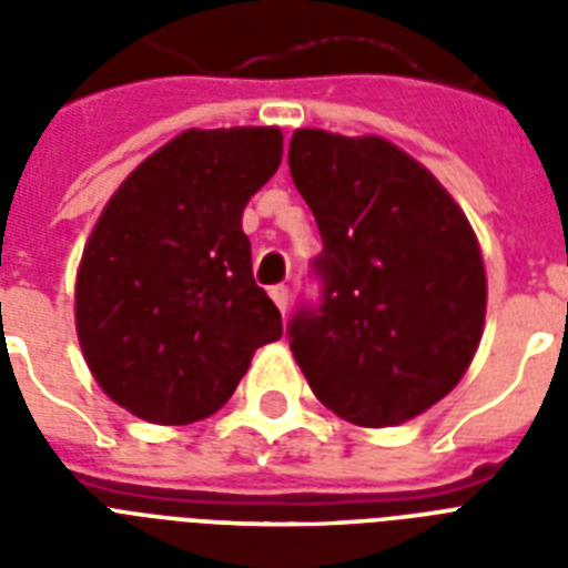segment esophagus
<instances>
[{"instance_id":"esophagus-1","label":"esophagus","mask_w":568,"mask_h":568,"mask_svg":"<svg viewBox=\"0 0 568 568\" xmlns=\"http://www.w3.org/2000/svg\"><path fill=\"white\" fill-rule=\"evenodd\" d=\"M271 301H274L276 310L285 315V310H288V288H285V285H274V288H271Z\"/></svg>"}]
</instances>
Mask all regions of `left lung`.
I'll return each mask as SVG.
<instances>
[{
    "mask_svg": "<svg viewBox=\"0 0 568 568\" xmlns=\"http://www.w3.org/2000/svg\"><path fill=\"white\" fill-rule=\"evenodd\" d=\"M288 168L324 241L312 262L321 303L288 324L294 359L338 418L409 422L457 386L484 336L475 230L386 138L297 129Z\"/></svg>",
    "mask_w": 568,
    "mask_h": 568,
    "instance_id": "8db88e82",
    "label": "left lung"
}]
</instances>
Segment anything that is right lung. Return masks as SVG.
<instances>
[{"instance_id": "1", "label": "right lung", "mask_w": 568, "mask_h": 568, "mask_svg": "<svg viewBox=\"0 0 568 568\" xmlns=\"http://www.w3.org/2000/svg\"><path fill=\"white\" fill-rule=\"evenodd\" d=\"M280 162L276 126L189 129L102 209L75 274V333L93 379L138 418H209L256 347L283 336L241 230Z\"/></svg>"}]
</instances>
